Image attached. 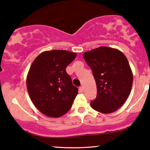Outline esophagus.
Returning a JSON list of instances; mask_svg holds the SVG:
<instances>
[{"label":"esophagus","mask_w":150,"mask_h":150,"mask_svg":"<svg viewBox=\"0 0 150 150\" xmlns=\"http://www.w3.org/2000/svg\"><path fill=\"white\" fill-rule=\"evenodd\" d=\"M83 86H81V87H79V91H80V92H83Z\"/></svg>","instance_id":"1"}]
</instances>
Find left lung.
<instances>
[{
  "instance_id": "8db88e82",
  "label": "left lung",
  "mask_w": 150,
  "mask_h": 150,
  "mask_svg": "<svg viewBox=\"0 0 150 150\" xmlns=\"http://www.w3.org/2000/svg\"><path fill=\"white\" fill-rule=\"evenodd\" d=\"M96 83L97 96L90 105L95 110L109 114L122 106L130 94L133 73L128 60L117 49L101 46L83 53Z\"/></svg>"
}]
</instances>
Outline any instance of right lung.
<instances>
[{
  "label": "right lung",
  "instance_id": "obj_1",
  "mask_svg": "<svg viewBox=\"0 0 150 150\" xmlns=\"http://www.w3.org/2000/svg\"><path fill=\"white\" fill-rule=\"evenodd\" d=\"M77 54L53 50L35 58L27 75V89L33 104L44 115L59 118L72 106L78 89L72 83L66 68Z\"/></svg>",
  "mask_w": 150,
  "mask_h": 150
}]
</instances>
